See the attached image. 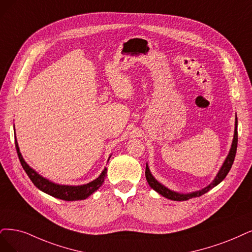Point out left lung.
<instances>
[{
  "instance_id": "8db88e82",
  "label": "left lung",
  "mask_w": 252,
  "mask_h": 252,
  "mask_svg": "<svg viewBox=\"0 0 252 252\" xmlns=\"http://www.w3.org/2000/svg\"><path fill=\"white\" fill-rule=\"evenodd\" d=\"M235 135H234V140H232V143H231V147H230V151L228 153V156L226 157V159L224 161V163H223L222 167L220 168L218 174L216 175L215 180H214L208 187L203 188L202 190H199V191H196V192H192V193H188V194H182V193H178V192H174V191H171L169 190L168 188H166L165 186H163L162 184H160L159 182H158L153 174L151 173V170L150 168H148V166L146 164V169H145V176H146V181L148 183V185L151 186V187L157 191L159 194H161L162 196L168 198V199H171V200H176V201H183V200H188L190 198H193V197H198V196H201L202 194L207 193L208 191H210L212 188L215 187V186H217L218 184H220L223 180L225 179V176L227 175V173L229 172L231 166H232V163H234L235 161V157H236V153H237V146H238V129H237V126H238V119H237V116H236V124H235Z\"/></svg>"
}]
</instances>
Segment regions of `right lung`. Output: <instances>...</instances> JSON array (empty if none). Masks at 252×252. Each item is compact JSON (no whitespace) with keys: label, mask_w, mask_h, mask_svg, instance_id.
Instances as JSON below:
<instances>
[{"label":"right lung","mask_w":252,"mask_h":252,"mask_svg":"<svg viewBox=\"0 0 252 252\" xmlns=\"http://www.w3.org/2000/svg\"><path fill=\"white\" fill-rule=\"evenodd\" d=\"M15 147H16L18 159H20V162L23 166L24 170L26 171L28 176H29L32 183L42 192L51 195V196H53V197L59 198L62 200L73 201V200L86 199L88 196H90L92 193H94L100 187L102 183H104V180L107 175V168H105L97 179H95L94 181H92L86 185L65 186V185L55 184V183L50 182L49 180L42 178L41 175H39L26 163V161L24 160V158L20 152V147H18L16 137H15Z\"/></svg>","instance_id":"obj_1"}]
</instances>
